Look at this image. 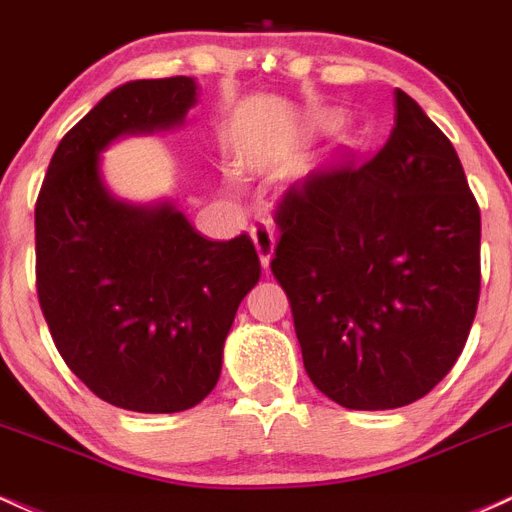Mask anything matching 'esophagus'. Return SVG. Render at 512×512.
I'll return each mask as SVG.
<instances>
[{"label":"esophagus","instance_id":"34e87169","mask_svg":"<svg viewBox=\"0 0 512 512\" xmlns=\"http://www.w3.org/2000/svg\"><path fill=\"white\" fill-rule=\"evenodd\" d=\"M252 243L257 247V255H260L262 267H269V260L274 255V245H277V235L269 221H260L257 226H252Z\"/></svg>","mask_w":512,"mask_h":512}]
</instances>
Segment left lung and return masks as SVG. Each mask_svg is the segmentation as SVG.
Masks as SVG:
<instances>
[{
  "label": "left lung",
  "mask_w": 512,
  "mask_h": 512,
  "mask_svg": "<svg viewBox=\"0 0 512 512\" xmlns=\"http://www.w3.org/2000/svg\"><path fill=\"white\" fill-rule=\"evenodd\" d=\"M372 160L340 157L286 189L272 272L303 367L352 411L418 401L462 355L481 289V213L449 138L396 89Z\"/></svg>",
  "instance_id": "obj_1"
}]
</instances>
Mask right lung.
Returning <instances> with one entry per match:
<instances>
[{
	"label": "right lung",
	"instance_id": "1",
	"mask_svg": "<svg viewBox=\"0 0 512 512\" xmlns=\"http://www.w3.org/2000/svg\"><path fill=\"white\" fill-rule=\"evenodd\" d=\"M196 94L194 77L116 87L60 140L36 201V286L55 347L89 391L126 411L204 401L260 279L245 233L209 240L174 201L131 204L101 179L114 140L182 126Z\"/></svg>",
	"mask_w": 512,
	"mask_h": 512
}]
</instances>
